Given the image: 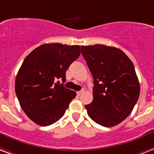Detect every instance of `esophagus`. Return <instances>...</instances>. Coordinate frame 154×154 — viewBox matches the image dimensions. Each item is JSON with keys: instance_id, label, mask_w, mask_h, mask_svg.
I'll return each instance as SVG.
<instances>
[{"instance_id": "34e87169", "label": "esophagus", "mask_w": 154, "mask_h": 154, "mask_svg": "<svg viewBox=\"0 0 154 154\" xmlns=\"http://www.w3.org/2000/svg\"><path fill=\"white\" fill-rule=\"evenodd\" d=\"M84 91H85V89H84V88H82V90L77 91V95H78V96H79V95H81L82 93H83Z\"/></svg>"}]
</instances>
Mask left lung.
<instances>
[{
    "label": "left lung",
    "mask_w": 154,
    "mask_h": 154,
    "mask_svg": "<svg viewBox=\"0 0 154 154\" xmlns=\"http://www.w3.org/2000/svg\"><path fill=\"white\" fill-rule=\"evenodd\" d=\"M81 52L94 79L93 100L88 116L112 127L132 112L140 96V83L132 61L121 50L105 45L82 46Z\"/></svg>",
    "instance_id": "left-lung-1"
}]
</instances>
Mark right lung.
I'll use <instances>...</instances> for the list:
<instances>
[{
    "label": "right lung",
    "instance_id": "right-lung-1",
    "mask_svg": "<svg viewBox=\"0 0 154 154\" xmlns=\"http://www.w3.org/2000/svg\"><path fill=\"white\" fill-rule=\"evenodd\" d=\"M80 55V46L43 44L24 59L15 80L22 110L37 125H51L63 117L75 91L55 83L66 80V71Z\"/></svg>",
    "mask_w": 154,
    "mask_h": 154
}]
</instances>
